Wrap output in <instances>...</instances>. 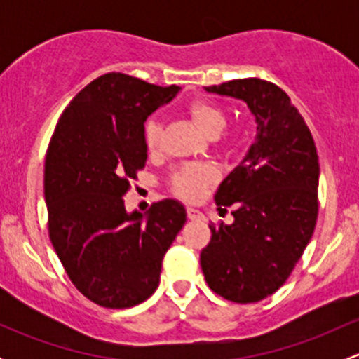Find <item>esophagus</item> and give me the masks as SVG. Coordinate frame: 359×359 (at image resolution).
I'll return each instance as SVG.
<instances>
[{
	"mask_svg": "<svg viewBox=\"0 0 359 359\" xmlns=\"http://www.w3.org/2000/svg\"><path fill=\"white\" fill-rule=\"evenodd\" d=\"M187 217H189L191 220H205V215L196 208H187Z\"/></svg>",
	"mask_w": 359,
	"mask_h": 359,
	"instance_id": "esophagus-1",
	"label": "esophagus"
}]
</instances>
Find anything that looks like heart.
<instances>
[{
    "instance_id": "heart-1",
    "label": "heart",
    "mask_w": 359,
    "mask_h": 359,
    "mask_svg": "<svg viewBox=\"0 0 359 359\" xmlns=\"http://www.w3.org/2000/svg\"><path fill=\"white\" fill-rule=\"evenodd\" d=\"M187 114L191 116L198 128L205 133L206 137L213 139L219 135L226 126V114L220 109L217 104L206 99H194L187 104ZM144 139H146V147L149 153H158L161 147V126L158 125L154 119L147 121L146 132H144ZM240 144V137L229 133L222 139V146L226 149H234ZM215 177V172L210 165H203V163H184V165L177 166L170 177V186L175 194H179L184 200L194 201L201 196L203 191L206 189L210 182Z\"/></svg>"
}]
</instances>
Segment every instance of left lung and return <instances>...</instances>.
I'll return each mask as SVG.
<instances>
[{
    "mask_svg": "<svg viewBox=\"0 0 359 359\" xmlns=\"http://www.w3.org/2000/svg\"><path fill=\"white\" fill-rule=\"evenodd\" d=\"M206 92L247 102L257 137L217 189V206H234V222L210 226L201 269L217 295L259 302L288 280L314 233L320 206L316 146L290 97L274 83L233 79L206 86Z\"/></svg>",
    "mask_w": 359,
    "mask_h": 359,
    "instance_id": "obj_1",
    "label": "left lung"
}]
</instances>
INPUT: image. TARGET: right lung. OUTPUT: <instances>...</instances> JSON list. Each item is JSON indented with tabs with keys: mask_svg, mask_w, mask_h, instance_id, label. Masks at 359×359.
Wrapping results in <instances>:
<instances>
[{
	"mask_svg": "<svg viewBox=\"0 0 359 359\" xmlns=\"http://www.w3.org/2000/svg\"><path fill=\"white\" fill-rule=\"evenodd\" d=\"M179 86L107 72L60 114L45 158L48 234L69 280L109 309L144 302L159 285L166 250L186 224L175 200L128 213L130 180L146 166L144 121Z\"/></svg>",
	"mask_w": 359,
	"mask_h": 359,
	"instance_id": "right-lung-1",
	"label": "right lung"
}]
</instances>
